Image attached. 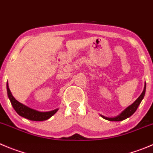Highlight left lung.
<instances>
[{
  "mask_svg": "<svg viewBox=\"0 0 153 153\" xmlns=\"http://www.w3.org/2000/svg\"><path fill=\"white\" fill-rule=\"evenodd\" d=\"M146 82H145L144 85V88H143V92L141 93L140 95L138 97L137 99L131 104V105L128 106L127 108L125 110H123L119 116H116V117H113V118H109V117H106V116H101V117L104 118V119H107V120H109V121H115V122H118V121H123L124 119H127V118L130 117L131 115H133L134 113V112L136 111L137 109L138 106L140 105V104L141 103L142 100L143 99V97L145 95V92H146Z\"/></svg>",
  "mask_w": 153,
  "mask_h": 153,
  "instance_id": "obj_1",
  "label": "left lung"
}]
</instances>
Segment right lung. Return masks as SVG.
Segmentation results:
<instances>
[{
	"label": "right lung",
	"mask_w": 153,
	"mask_h": 153,
	"mask_svg": "<svg viewBox=\"0 0 153 153\" xmlns=\"http://www.w3.org/2000/svg\"><path fill=\"white\" fill-rule=\"evenodd\" d=\"M7 95H8L9 99H10V102L12 104L14 110L16 111V113L19 116L29 119V120H32V121H44V120L49 119L51 116H53L59 110V109H56V110L48 112L37 111V110L30 108V107L21 104L17 100H16L13 96L11 91H10V88H9L8 82L7 83Z\"/></svg>",
	"instance_id": "1"
}]
</instances>
